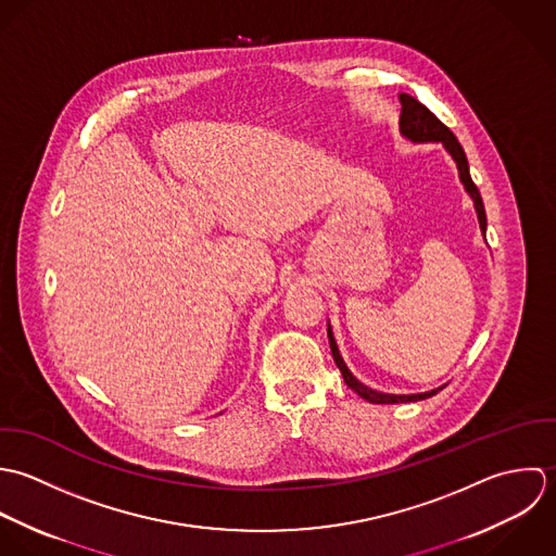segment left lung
Masks as SVG:
<instances>
[{"mask_svg":"<svg viewBox=\"0 0 556 556\" xmlns=\"http://www.w3.org/2000/svg\"><path fill=\"white\" fill-rule=\"evenodd\" d=\"M400 103H402V115H400V130L404 137H408L410 141L415 143H424V141H443L444 150L451 154V159L455 161L457 165V172H459V180L466 189V193L472 198L475 202V211H477V219H479V227L481 231L485 233V208H483V200L479 195V189L477 185L472 182L470 178V172H468V161H466V154L459 146V141L455 139V135L444 126L443 122L430 112L426 105H421L417 99L408 97V94H400ZM329 333V343H331V352H333L334 363L345 380V384L358 393L363 400H367L369 404H400V402H419V400H426V397H432L437 395L441 389H434V391H426V393H417V395H391V393H380V391H374L369 387H365L363 382H358L352 371L345 367L341 354H339V348L334 343L333 331H331V325L327 329Z\"/></svg>","mask_w":556,"mask_h":556,"instance_id":"obj_1","label":"left lung"}]
</instances>
